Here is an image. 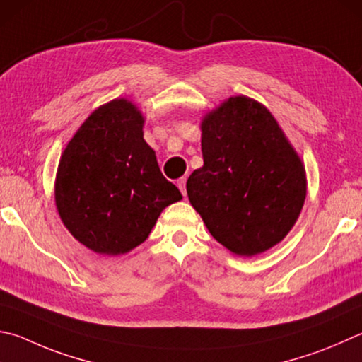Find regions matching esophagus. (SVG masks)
<instances>
[{
	"mask_svg": "<svg viewBox=\"0 0 362 362\" xmlns=\"http://www.w3.org/2000/svg\"><path fill=\"white\" fill-rule=\"evenodd\" d=\"M177 187H179V189H180L183 196H187V179H185V177H182V179L177 180Z\"/></svg>",
	"mask_w": 362,
	"mask_h": 362,
	"instance_id": "34e87169",
	"label": "esophagus"
}]
</instances>
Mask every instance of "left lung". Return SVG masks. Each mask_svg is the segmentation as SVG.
I'll list each match as a JSON object with an SVG mask.
<instances>
[{
    "label": "left lung",
    "instance_id": "obj_1",
    "mask_svg": "<svg viewBox=\"0 0 362 362\" xmlns=\"http://www.w3.org/2000/svg\"><path fill=\"white\" fill-rule=\"evenodd\" d=\"M202 168L187 193L209 233L238 256H255L291 231L307 194L305 168L261 103L231 96L201 122Z\"/></svg>",
    "mask_w": 362,
    "mask_h": 362
}]
</instances>
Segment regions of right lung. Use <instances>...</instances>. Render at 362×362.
<instances>
[{"mask_svg": "<svg viewBox=\"0 0 362 362\" xmlns=\"http://www.w3.org/2000/svg\"><path fill=\"white\" fill-rule=\"evenodd\" d=\"M144 115L120 98L98 107L60 158L55 204L63 225L95 253H128L148 238L160 214L182 199L144 141Z\"/></svg>", "mask_w": 362, "mask_h": 362, "instance_id": "add662e5", "label": "right lung"}]
</instances>
